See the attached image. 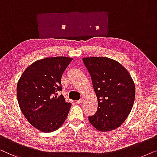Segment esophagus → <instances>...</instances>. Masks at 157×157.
I'll use <instances>...</instances> for the list:
<instances>
[{
  "label": "esophagus",
  "instance_id": "obj_1",
  "mask_svg": "<svg viewBox=\"0 0 157 157\" xmlns=\"http://www.w3.org/2000/svg\"><path fill=\"white\" fill-rule=\"evenodd\" d=\"M83 101H84V98H82V99H80V100H78L76 101L77 102V104H78V105H80V104H82L83 102Z\"/></svg>",
  "mask_w": 157,
  "mask_h": 157
}]
</instances>
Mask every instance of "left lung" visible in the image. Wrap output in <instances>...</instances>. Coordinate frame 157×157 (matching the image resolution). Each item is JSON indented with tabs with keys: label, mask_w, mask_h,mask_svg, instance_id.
I'll return each mask as SVG.
<instances>
[{
	"label": "left lung",
	"mask_w": 157,
	"mask_h": 157,
	"mask_svg": "<svg viewBox=\"0 0 157 157\" xmlns=\"http://www.w3.org/2000/svg\"><path fill=\"white\" fill-rule=\"evenodd\" d=\"M98 98V107L89 117L99 131L108 132L120 127L127 118L135 98V86L129 72L117 61L105 57H84Z\"/></svg>",
	"instance_id": "1"
}]
</instances>
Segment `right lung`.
<instances>
[{"label": "right lung", "instance_id": "obj_1", "mask_svg": "<svg viewBox=\"0 0 157 157\" xmlns=\"http://www.w3.org/2000/svg\"><path fill=\"white\" fill-rule=\"evenodd\" d=\"M73 58L46 57L26 68L17 85L19 107L33 127L43 132H52L63 124L71 104L65 101L61 78Z\"/></svg>", "mask_w": 157, "mask_h": 157}]
</instances>
